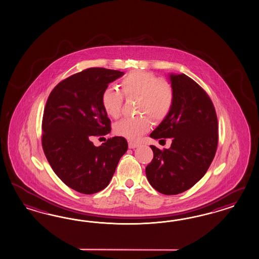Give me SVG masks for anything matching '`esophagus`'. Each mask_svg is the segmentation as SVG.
I'll list each match as a JSON object with an SVG mask.
<instances>
[{"label": "esophagus", "instance_id": "obj_1", "mask_svg": "<svg viewBox=\"0 0 259 259\" xmlns=\"http://www.w3.org/2000/svg\"><path fill=\"white\" fill-rule=\"evenodd\" d=\"M139 145L137 144V143H135V142H130L128 143V148H137Z\"/></svg>", "mask_w": 259, "mask_h": 259}]
</instances>
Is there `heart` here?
Segmentation results:
<instances>
[{"label": "heart", "instance_id": "b5f03b06", "mask_svg": "<svg viewBox=\"0 0 259 259\" xmlns=\"http://www.w3.org/2000/svg\"><path fill=\"white\" fill-rule=\"evenodd\" d=\"M120 87L127 98L139 97L138 113L148 115L156 122L165 118L172 109L174 93L171 85L152 73L145 71L132 72L121 80ZM123 100L124 97L121 92L112 87L106 88L101 95L104 111L111 118H117L121 114ZM150 126L151 121L146 115L127 117L115 124L114 133L127 140H136L147 133Z\"/></svg>", "mask_w": 259, "mask_h": 259}]
</instances>
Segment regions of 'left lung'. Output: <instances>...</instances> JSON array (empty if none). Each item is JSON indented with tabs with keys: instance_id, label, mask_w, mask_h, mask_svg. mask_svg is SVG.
Listing matches in <instances>:
<instances>
[{
	"instance_id": "left-lung-1",
	"label": "left lung",
	"mask_w": 259,
	"mask_h": 259,
	"mask_svg": "<svg viewBox=\"0 0 259 259\" xmlns=\"http://www.w3.org/2000/svg\"><path fill=\"white\" fill-rule=\"evenodd\" d=\"M174 93L168 115L150 133L171 138L169 148L150 146L153 159L146 167L150 185L164 195L185 192L204 176L219 140L214 105L199 84L185 74H168Z\"/></svg>"
}]
</instances>
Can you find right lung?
Returning <instances> with one entry per match:
<instances>
[{
    "mask_svg": "<svg viewBox=\"0 0 259 259\" xmlns=\"http://www.w3.org/2000/svg\"><path fill=\"white\" fill-rule=\"evenodd\" d=\"M123 75L116 70L89 68L59 83L47 99L42 148L57 176L77 192L90 195L103 190L127 150V142L121 136L99 147L91 141L93 136L111 133L101 95Z\"/></svg>",
    "mask_w": 259,
    "mask_h": 259,
    "instance_id": "right-lung-1",
    "label": "right lung"
}]
</instances>
